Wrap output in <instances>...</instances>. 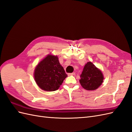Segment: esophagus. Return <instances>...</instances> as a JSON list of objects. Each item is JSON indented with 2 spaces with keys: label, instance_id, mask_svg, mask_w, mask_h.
<instances>
[{
  "label": "esophagus",
  "instance_id": "1",
  "mask_svg": "<svg viewBox=\"0 0 132 132\" xmlns=\"http://www.w3.org/2000/svg\"><path fill=\"white\" fill-rule=\"evenodd\" d=\"M75 74V73H69L68 74V76H70V75H74Z\"/></svg>",
  "mask_w": 132,
  "mask_h": 132
}]
</instances>
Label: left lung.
<instances>
[{
    "instance_id": "8db88e82",
    "label": "left lung",
    "mask_w": 132,
    "mask_h": 132,
    "mask_svg": "<svg viewBox=\"0 0 132 132\" xmlns=\"http://www.w3.org/2000/svg\"><path fill=\"white\" fill-rule=\"evenodd\" d=\"M103 81L102 71L93 63L87 62L84 67L79 80L83 88L87 90H95L102 84Z\"/></svg>"
}]
</instances>
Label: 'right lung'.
I'll return each instance as SVG.
<instances>
[{
  "label": "right lung",
  "instance_id": "add662e5",
  "mask_svg": "<svg viewBox=\"0 0 132 132\" xmlns=\"http://www.w3.org/2000/svg\"><path fill=\"white\" fill-rule=\"evenodd\" d=\"M67 77L58 57L51 54L42 59L34 71L36 82L42 90L46 91L58 90Z\"/></svg>",
  "mask_w": 132,
  "mask_h": 132
}]
</instances>
